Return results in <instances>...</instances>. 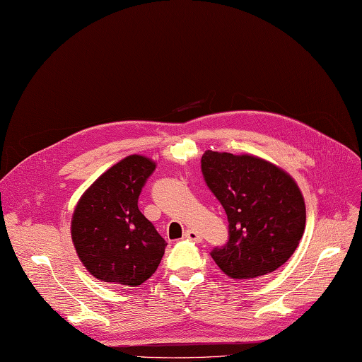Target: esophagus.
I'll list each match as a JSON object with an SVG mask.
<instances>
[{
    "instance_id": "obj_1",
    "label": "esophagus",
    "mask_w": 362,
    "mask_h": 362,
    "mask_svg": "<svg viewBox=\"0 0 362 362\" xmlns=\"http://www.w3.org/2000/svg\"><path fill=\"white\" fill-rule=\"evenodd\" d=\"M183 237L187 238V240H191V242H194V243H200L202 242V235L197 233V230H194V229L185 230Z\"/></svg>"
}]
</instances>
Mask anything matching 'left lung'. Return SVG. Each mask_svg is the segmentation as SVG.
I'll return each mask as SVG.
<instances>
[{
    "instance_id": "8db88e82",
    "label": "left lung",
    "mask_w": 362,
    "mask_h": 362,
    "mask_svg": "<svg viewBox=\"0 0 362 362\" xmlns=\"http://www.w3.org/2000/svg\"><path fill=\"white\" fill-rule=\"evenodd\" d=\"M202 173L229 221L228 243L211 252L220 269L251 280L289 260L305 226L304 197L291 175L262 157L211 150Z\"/></svg>"
}]
</instances>
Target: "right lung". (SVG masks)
<instances>
[{
  "label": "right lung",
  "mask_w": 362,
  "mask_h": 362,
  "mask_svg": "<svg viewBox=\"0 0 362 362\" xmlns=\"http://www.w3.org/2000/svg\"><path fill=\"white\" fill-rule=\"evenodd\" d=\"M156 162L127 156L90 185L71 217V240L86 269L100 281L134 287L150 278L166 242L137 206Z\"/></svg>",
  "instance_id": "right-lung-1"
}]
</instances>
